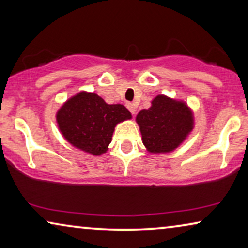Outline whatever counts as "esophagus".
Instances as JSON below:
<instances>
[{
  "mask_svg": "<svg viewBox=\"0 0 248 248\" xmlns=\"http://www.w3.org/2000/svg\"><path fill=\"white\" fill-rule=\"evenodd\" d=\"M127 108H128V110L131 111L132 115H134L135 113H137V107H135L134 104L128 103V104H127Z\"/></svg>",
  "mask_w": 248,
  "mask_h": 248,
  "instance_id": "34e87169",
  "label": "esophagus"
}]
</instances>
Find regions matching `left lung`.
<instances>
[{"label":"left lung","instance_id":"left-lung-1","mask_svg":"<svg viewBox=\"0 0 248 248\" xmlns=\"http://www.w3.org/2000/svg\"><path fill=\"white\" fill-rule=\"evenodd\" d=\"M145 149L155 155L176 150L194 130V114L184 100L158 94L135 118Z\"/></svg>","mask_w":248,"mask_h":248}]
</instances>
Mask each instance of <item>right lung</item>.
Returning <instances> with one entry per match:
<instances>
[{
	"label": "right lung",
	"instance_id": "right-lung-1",
	"mask_svg": "<svg viewBox=\"0 0 248 248\" xmlns=\"http://www.w3.org/2000/svg\"><path fill=\"white\" fill-rule=\"evenodd\" d=\"M63 138L74 148L91 155L106 154L118 123L131 120L124 105H109L94 93L80 91L56 111Z\"/></svg>",
	"mask_w": 248,
	"mask_h": 248
}]
</instances>
